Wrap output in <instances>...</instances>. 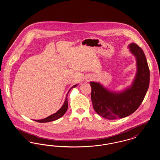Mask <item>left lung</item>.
<instances>
[{
	"label": "left lung",
	"mask_w": 160,
	"mask_h": 160,
	"mask_svg": "<svg viewBox=\"0 0 160 160\" xmlns=\"http://www.w3.org/2000/svg\"><path fill=\"white\" fill-rule=\"evenodd\" d=\"M129 48L136 57L137 65L136 78L130 88L121 93H114L98 83H90L93 108L107 119L123 118L133 113L140 106L149 88L150 72L145 53L135 43L131 44Z\"/></svg>",
	"instance_id": "obj_1"
}]
</instances>
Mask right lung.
<instances>
[{
  "label": "right lung",
  "mask_w": 160,
  "mask_h": 160,
  "mask_svg": "<svg viewBox=\"0 0 160 160\" xmlns=\"http://www.w3.org/2000/svg\"><path fill=\"white\" fill-rule=\"evenodd\" d=\"M77 84L74 85L69 90V91L72 89L73 88H75L76 87ZM69 91L68 92L67 95H66V98L65 99V102H64V104H63L62 107L60 108V110H59L56 113H55L54 114H52V115H50L48 117L46 118L45 119H41V120H35V121L38 122H41V123H44V122H51V121H53L55 120H57L58 119H59L60 118H61L63 114L65 113V112H67V109H68V99H67V96H68V94Z\"/></svg>",
  "instance_id": "1"
}]
</instances>
